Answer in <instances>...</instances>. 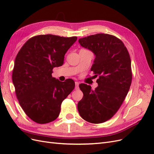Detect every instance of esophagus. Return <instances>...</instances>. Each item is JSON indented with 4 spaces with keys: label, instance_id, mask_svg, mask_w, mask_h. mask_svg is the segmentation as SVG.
<instances>
[{
    "label": "esophagus",
    "instance_id": "34e87169",
    "mask_svg": "<svg viewBox=\"0 0 154 154\" xmlns=\"http://www.w3.org/2000/svg\"><path fill=\"white\" fill-rule=\"evenodd\" d=\"M75 88L76 89H78L79 88V82H75Z\"/></svg>",
    "mask_w": 154,
    "mask_h": 154
}]
</instances>
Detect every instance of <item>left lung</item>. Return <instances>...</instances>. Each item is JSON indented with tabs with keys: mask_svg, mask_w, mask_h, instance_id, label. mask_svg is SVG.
<instances>
[{
	"mask_svg": "<svg viewBox=\"0 0 154 154\" xmlns=\"http://www.w3.org/2000/svg\"><path fill=\"white\" fill-rule=\"evenodd\" d=\"M79 43L96 56L91 71L98 76L94 90L80 84L83 93L78 102L81 117L92 123H101L117 112L131 85V60L123 42L113 35L99 33L79 39Z\"/></svg>",
	"mask_w": 154,
	"mask_h": 154,
	"instance_id": "obj_1",
	"label": "left lung"
}]
</instances>
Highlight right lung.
<instances>
[{"label": "right lung", "mask_w": 154, "mask_h": 154, "mask_svg": "<svg viewBox=\"0 0 154 154\" xmlns=\"http://www.w3.org/2000/svg\"><path fill=\"white\" fill-rule=\"evenodd\" d=\"M76 40V36L38 35L27 40L18 51L13 83L22 109L37 123L57 119L62 101L75 87L72 79L60 82L52 73L54 67L62 66L65 54Z\"/></svg>", "instance_id": "obj_1"}]
</instances>
